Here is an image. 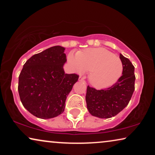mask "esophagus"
I'll list each match as a JSON object with an SVG mask.
<instances>
[{
	"mask_svg": "<svg viewBox=\"0 0 155 155\" xmlns=\"http://www.w3.org/2000/svg\"><path fill=\"white\" fill-rule=\"evenodd\" d=\"M78 80H79L80 82H83V81H84V78H83L80 77V78H79V79H78Z\"/></svg>",
	"mask_w": 155,
	"mask_h": 155,
	"instance_id": "34e87169",
	"label": "esophagus"
}]
</instances>
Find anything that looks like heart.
Listing matches in <instances>:
<instances>
[{"instance_id": "b5f03b06", "label": "heart", "mask_w": 155, "mask_h": 155, "mask_svg": "<svg viewBox=\"0 0 155 155\" xmlns=\"http://www.w3.org/2000/svg\"><path fill=\"white\" fill-rule=\"evenodd\" d=\"M68 62L80 74L90 72L89 81L97 89L113 86L121 78L124 64L118 56L104 48H89L79 52H70Z\"/></svg>"}]
</instances>
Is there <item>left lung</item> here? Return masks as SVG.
Here are the masks:
<instances>
[{
	"label": "left lung",
	"instance_id": "obj_1",
	"mask_svg": "<svg viewBox=\"0 0 155 155\" xmlns=\"http://www.w3.org/2000/svg\"><path fill=\"white\" fill-rule=\"evenodd\" d=\"M120 59L124 64V72L116 84L101 90L87 86L85 99L91 115L100 118H111L128 104L135 90V68L121 54Z\"/></svg>",
	"mask_w": 155,
	"mask_h": 155
}]
</instances>
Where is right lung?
<instances>
[{
	"mask_svg": "<svg viewBox=\"0 0 155 155\" xmlns=\"http://www.w3.org/2000/svg\"><path fill=\"white\" fill-rule=\"evenodd\" d=\"M65 48L55 46L34 55L23 65L18 92L24 107L36 117L48 119L64 111L65 103L79 76L65 73Z\"/></svg>",
	"mask_w": 155,
	"mask_h": 155,
	"instance_id": "right-lung-1",
	"label": "right lung"
}]
</instances>
